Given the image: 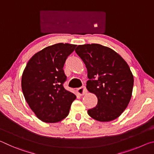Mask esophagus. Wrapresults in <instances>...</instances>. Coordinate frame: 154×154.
Returning a JSON list of instances; mask_svg holds the SVG:
<instances>
[{"mask_svg": "<svg viewBox=\"0 0 154 154\" xmlns=\"http://www.w3.org/2000/svg\"><path fill=\"white\" fill-rule=\"evenodd\" d=\"M77 92L79 95L80 96H83L85 94L87 93V90H86V88L85 86H82L79 88H78L77 89Z\"/></svg>", "mask_w": 154, "mask_h": 154, "instance_id": "obj_1", "label": "esophagus"}]
</instances>
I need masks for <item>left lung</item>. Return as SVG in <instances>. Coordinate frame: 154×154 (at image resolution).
<instances>
[{
    "instance_id": "obj_1",
    "label": "left lung",
    "mask_w": 154,
    "mask_h": 154,
    "mask_svg": "<svg viewBox=\"0 0 154 154\" xmlns=\"http://www.w3.org/2000/svg\"><path fill=\"white\" fill-rule=\"evenodd\" d=\"M75 52L88 71L86 88L98 98L88 113L99 122H109L120 116L132 96L134 78L126 62L111 48L100 44L78 45Z\"/></svg>"
}]
</instances>
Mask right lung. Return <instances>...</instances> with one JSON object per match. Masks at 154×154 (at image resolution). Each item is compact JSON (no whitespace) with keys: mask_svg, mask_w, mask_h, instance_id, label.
I'll return each instance as SVG.
<instances>
[{"mask_svg":"<svg viewBox=\"0 0 154 154\" xmlns=\"http://www.w3.org/2000/svg\"><path fill=\"white\" fill-rule=\"evenodd\" d=\"M76 45L57 43L35 54L22 77V89L28 105L41 121L55 123L69 113L75 98L63 86L66 76L63 67Z\"/></svg>","mask_w":154,"mask_h":154,"instance_id":"1","label":"right lung"}]
</instances>
